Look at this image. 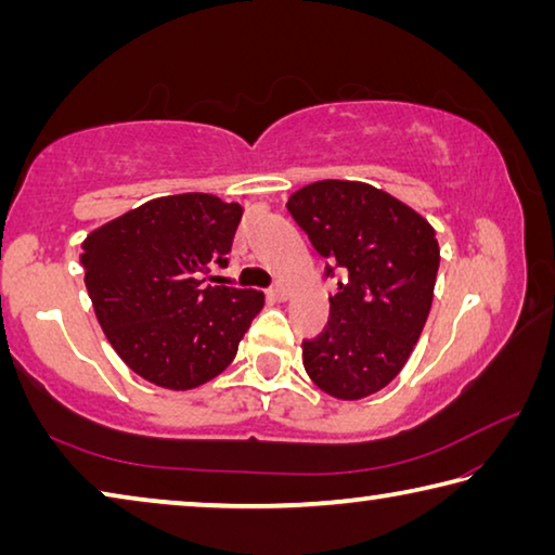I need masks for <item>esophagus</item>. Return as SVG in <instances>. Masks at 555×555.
I'll return each mask as SVG.
<instances>
[{
	"mask_svg": "<svg viewBox=\"0 0 555 555\" xmlns=\"http://www.w3.org/2000/svg\"><path fill=\"white\" fill-rule=\"evenodd\" d=\"M267 296H269V300H286L288 291H286L284 284H274V286L267 291Z\"/></svg>",
	"mask_w": 555,
	"mask_h": 555,
	"instance_id": "esophagus-1",
	"label": "esophagus"
}]
</instances>
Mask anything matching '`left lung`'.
I'll list each match as a JSON object with an SVG mask.
<instances>
[{"label": "left lung", "mask_w": 555, "mask_h": 555, "mask_svg": "<svg viewBox=\"0 0 555 555\" xmlns=\"http://www.w3.org/2000/svg\"><path fill=\"white\" fill-rule=\"evenodd\" d=\"M286 208L335 276L331 318L304 340V367L325 393L357 401L397 377L434 304L436 230L416 210L357 181H315Z\"/></svg>", "instance_id": "obj_1"}]
</instances>
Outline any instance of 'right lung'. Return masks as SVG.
I'll list each match as a JSON object with an SVG mask.
<instances>
[{"mask_svg":"<svg viewBox=\"0 0 555 555\" xmlns=\"http://www.w3.org/2000/svg\"><path fill=\"white\" fill-rule=\"evenodd\" d=\"M242 205L208 193L154 198L82 242L88 296L109 345L131 372L185 391L210 382L237 354L264 308L251 288L210 286L228 267Z\"/></svg>","mask_w":555,"mask_h":555,"instance_id":"obj_1","label":"right lung"}]
</instances>
